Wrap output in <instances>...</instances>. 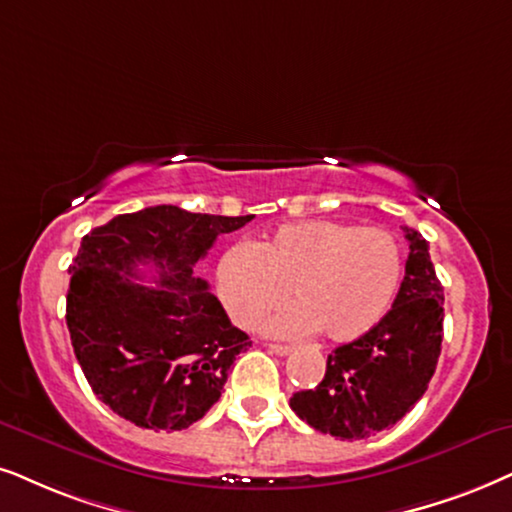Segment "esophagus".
Wrapping results in <instances>:
<instances>
[{
	"mask_svg": "<svg viewBox=\"0 0 512 512\" xmlns=\"http://www.w3.org/2000/svg\"><path fill=\"white\" fill-rule=\"evenodd\" d=\"M269 349L274 354H278V357H286V354L293 352V347H290V345H278V342H271Z\"/></svg>",
	"mask_w": 512,
	"mask_h": 512,
	"instance_id": "1",
	"label": "esophagus"
}]
</instances>
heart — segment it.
<instances>
[{"mask_svg":"<svg viewBox=\"0 0 512 512\" xmlns=\"http://www.w3.org/2000/svg\"><path fill=\"white\" fill-rule=\"evenodd\" d=\"M401 245L385 226L331 219L276 229L257 248L234 245L217 267V293L231 321L252 328L283 297L297 304L267 321L271 335H312L349 342L387 314L399 290Z\"/></svg>","mask_w":512,"mask_h":512,"instance_id":"b5f03b06","label":"heart"}]
</instances>
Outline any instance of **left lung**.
<instances>
[{
    "mask_svg": "<svg viewBox=\"0 0 512 512\" xmlns=\"http://www.w3.org/2000/svg\"><path fill=\"white\" fill-rule=\"evenodd\" d=\"M406 274L375 328L328 354L326 375L312 390L295 392L290 409L314 430L364 439L397 423L428 390L442 352L444 290L428 241L404 226Z\"/></svg>",
    "mask_w": 512,
    "mask_h": 512,
    "instance_id": "left-lung-1",
    "label": "left lung"
}]
</instances>
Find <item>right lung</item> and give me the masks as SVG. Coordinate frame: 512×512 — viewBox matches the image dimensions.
I'll list each match as a JSON object with an SVG mask.
<instances>
[{
	"mask_svg": "<svg viewBox=\"0 0 512 512\" xmlns=\"http://www.w3.org/2000/svg\"><path fill=\"white\" fill-rule=\"evenodd\" d=\"M252 217L155 205L82 238L66 300L70 342L96 397L129 423L184 430L222 397L252 342L193 269L217 236ZM139 263L154 269L155 287L136 283Z\"/></svg>",
	"mask_w": 512,
	"mask_h": 512,
	"instance_id": "add662e5",
	"label": "right lung"
}]
</instances>
